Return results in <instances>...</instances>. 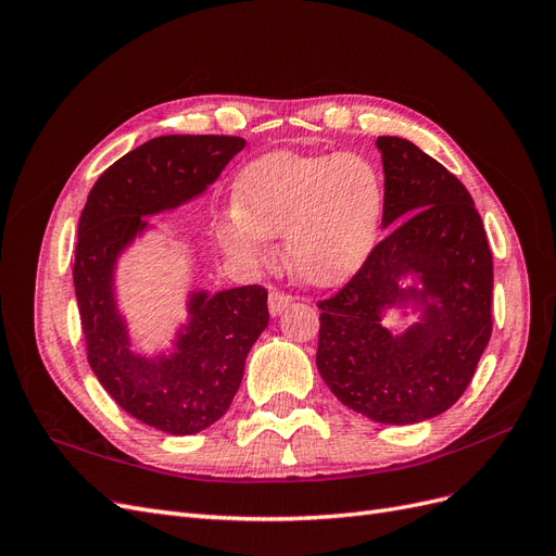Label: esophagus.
Masks as SVG:
<instances>
[{"label": "esophagus", "mask_w": 556, "mask_h": 556, "mask_svg": "<svg viewBox=\"0 0 556 556\" xmlns=\"http://www.w3.org/2000/svg\"><path fill=\"white\" fill-rule=\"evenodd\" d=\"M290 304H292V294L282 290L268 292V311H271V315H280Z\"/></svg>", "instance_id": "esophagus-1"}]
</instances>
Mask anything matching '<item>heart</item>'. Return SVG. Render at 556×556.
Wrapping results in <instances>:
<instances>
[{"mask_svg":"<svg viewBox=\"0 0 556 556\" xmlns=\"http://www.w3.org/2000/svg\"><path fill=\"white\" fill-rule=\"evenodd\" d=\"M384 208L378 166L357 153H268L237 182V206L217 223L225 248L243 262L268 255V237L285 233L292 271L333 285L357 271L374 250Z\"/></svg>","mask_w":556,"mask_h":556,"instance_id":"1","label":"heart"}]
</instances>
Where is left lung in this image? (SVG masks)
<instances>
[{
    "instance_id": "obj_1",
    "label": "left lung",
    "mask_w": 556,
    "mask_h": 556,
    "mask_svg": "<svg viewBox=\"0 0 556 556\" xmlns=\"http://www.w3.org/2000/svg\"><path fill=\"white\" fill-rule=\"evenodd\" d=\"M382 227L343 288L317 301V371L343 406L382 425H415L459 401L492 336L494 264L473 199L441 162L399 137H378ZM415 273L419 289L397 280ZM424 304V323L394 337L384 307Z\"/></svg>"
}]
</instances>
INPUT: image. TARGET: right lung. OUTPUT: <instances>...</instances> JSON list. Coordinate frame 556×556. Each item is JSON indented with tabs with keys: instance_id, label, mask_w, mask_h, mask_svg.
<instances>
[{
	"instance_id": "right-lung-1",
	"label": "right lung",
	"mask_w": 556,
	"mask_h": 556,
	"mask_svg": "<svg viewBox=\"0 0 556 556\" xmlns=\"http://www.w3.org/2000/svg\"><path fill=\"white\" fill-rule=\"evenodd\" d=\"M243 148L241 137L215 134L150 139L99 176L78 220L74 288L90 368L117 406L164 433H197L227 413L248 352L268 325V292L245 285L192 294L174 355L146 359L129 350L115 308V257L146 229L143 215L204 192Z\"/></svg>"
}]
</instances>
